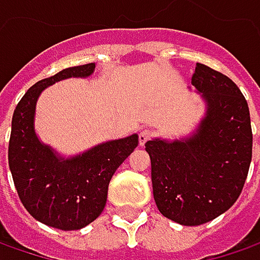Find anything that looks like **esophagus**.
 <instances>
[{
  "label": "esophagus",
  "mask_w": 260,
  "mask_h": 260,
  "mask_svg": "<svg viewBox=\"0 0 260 260\" xmlns=\"http://www.w3.org/2000/svg\"><path fill=\"white\" fill-rule=\"evenodd\" d=\"M151 136H152V132H151V130H146V128H145V130H142V132L139 133V145L140 146H143V145H145L148 140L151 139Z\"/></svg>",
  "instance_id": "obj_1"
}]
</instances>
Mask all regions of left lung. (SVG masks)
<instances>
[{
    "label": "left lung",
    "mask_w": 260,
    "mask_h": 260,
    "mask_svg": "<svg viewBox=\"0 0 260 260\" xmlns=\"http://www.w3.org/2000/svg\"><path fill=\"white\" fill-rule=\"evenodd\" d=\"M192 85L206 105L194 132L145 143L158 210L185 226L210 222L232 207L249 173L253 146L249 105L235 83L197 63Z\"/></svg>",
    "instance_id": "8db88e82"
}]
</instances>
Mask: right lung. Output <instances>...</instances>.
I'll use <instances>...</instances> for the list:
<instances>
[{"label": "right lung", "mask_w": 260, "mask_h": 260, "mask_svg": "<svg viewBox=\"0 0 260 260\" xmlns=\"http://www.w3.org/2000/svg\"><path fill=\"white\" fill-rule=\"evenodd\" d=\"M94 68L96 63L66 68L34 84L11 120L9 166L19 198L32 217L62 231L81 230L99 217L115 170L139 145V136L132 135L63 157L38 138L35 111L41 93L66 78H87Z\"/></svg>", "instance_id": "1"}]
</instances>
